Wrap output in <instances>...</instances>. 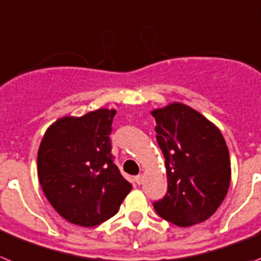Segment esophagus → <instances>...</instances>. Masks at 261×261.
Masks as SVG:
<instances>
[{
    "label": "esophagus",
    "mask_w": 261,
    "mask_h": 261,
    "mask_svg": "<svg viewBox=\"0 0 261 261\" xmlns=\"http://www.w3.org/2000/svg\"><path fill=\"white\" fill-rule=\"evenodd\" d=\"M134 180H135V182H137L138 185H140L142 182H143V174H138V176H135Z\"/></svg>",
    "instance_id": "esophagus-1"
}]
</instances>
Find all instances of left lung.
<instances>
[{"label": "left lung", "mask_w": 261, "mask_h": 261, "mask_svg": "<svg viewBox=\"0 0 261 261\" xmlns=\"http://www.w3.org/2000/svg\"><path fill=\"white\" fill-rule=\"evenodd\" d=\"M151 114L168 178L165 196L153 202L156 213L181 227L206 221L217 212L230 187V156L221 131L180 102Z\"/></svg>", "instance_id": "1"}]
</instances>
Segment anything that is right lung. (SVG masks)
<instances>
[{"label":"right lung","instance_id":"add662e5","mask_svg":"<svg viewBox=\"0 0 261 261\" xmlns=\"http://www.w3.org/2000/svg\"><path fill=\"white\" fill-rule=\"evenodd\" d=\"M115 110L64 117L46 131L38 151V177L52 207L73 225L93 227L117 214L133 185L112 155Z\"/></svg>","mask_w":261,"mask_h":261}]
</instances>
